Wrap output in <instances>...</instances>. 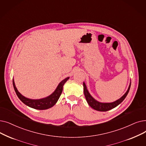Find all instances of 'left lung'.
Returning <instances> with one entry per match:
<instances>
[{"instance_id": "1", "label": "left lung", "mask_w": 146, "mask_h": 146, "mask_svg": "<svg viewBox=\"0 0 146 146\" xmlns=\"http://www.w3.org/2000/svg\"><path fill=\"white\" fill-rule=\"evenodd\" d=\"M131 82H130L128 90L126 91V92L125 93L123 96L120 97L119 99L117 100L116 101L111 103H101V102H99V101H98L97 100H95L91 96V95L90 94V92H89L88 89L86 88V86L85 85V83L84 82L83 85H84V95L88 104L90 105L92 109L100 111H106L115 108V107H116V106H117L119 104H120L122 102L129 92V89L131 87Z\"/></svg>"}]
</instances>
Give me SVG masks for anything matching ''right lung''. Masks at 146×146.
Segmentation results:
<instances>
[{
	"instance_id": "right-lung-1",
	"label": "right lung",
	"mask_w": 146,
	"mask_h": 146,
	"mask_svg": "<svg viewBox=\"0 0 146 146\" xmlns=\"http://www.w3.org/2000/svg\"><path fill=\"white\" fill-rule=\"evenodd\" d=\"M69 78V77H67L64 80H62L61 82H60V83L58 84L57 87H56L55 90L51 94L49 95V96L40 99H30L23 96L21 93L18 92L15 85L14 79L13 86L17 96L24 104L31 107V108L35 109L46 110L54 106L56 103V102H57V101L58 100L62 93L63 86H64V84L67 81V80H68Z\"/></svg>"
}]
</instances>
